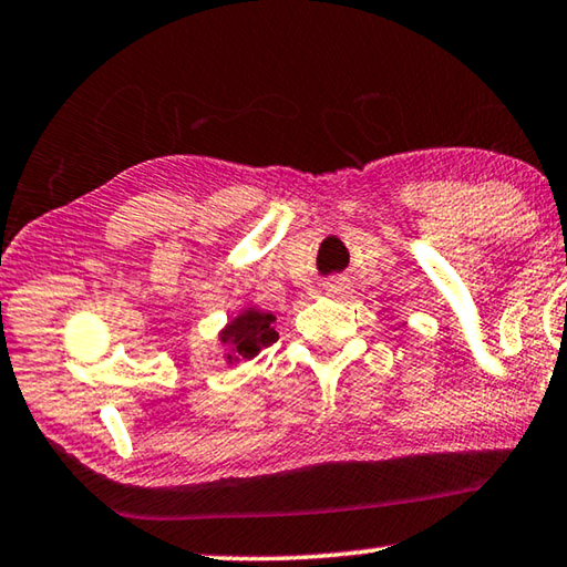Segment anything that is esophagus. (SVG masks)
<instances>
[{
    "label": "esophagus",
    "mask_w": 567,
    "mask_h": 567,
    "mask_svg": "<svg viewBox=\"0 0 567 567\" xmlns=\"http://www.w3.org/2000/svg\"><path fill=\"white\" fill-rule=\"evenodd\" d=\"M347 291V286H341V284H329L327 286V293L329 296H339V293H344Z\"/></svg>",
    "instance_id": "1"
}]
</instances>
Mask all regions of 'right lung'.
Instances as JSON below:
<instances>
[{"label": "right lung", "mask_w": 567, "mask_h": 567, "mask_svg": "<svg viewBox=\"0 0 567 567\" xmlns=\"http://www.w3.org/2000/svg\"><path fill=\"white\" fill-rule=\"evenodd\" d=\"M274 321V313L258 309V306H246V309H240L218 333L220 344L228 349V364H236L240 359H254L258 351L271 347L278 339Z\"/></svg>", "instance_id": "1"}]
</instances>
